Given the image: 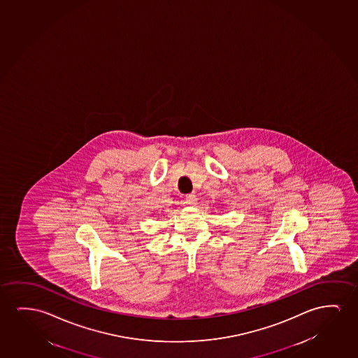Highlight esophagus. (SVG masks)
<instances>
[{
  "label": "esophagus",
  "mask_w": 358,
  "mask_h": 358,
  "mask_svg": "<svg viewBox=\"0 0 358 358\" xmlns=\"http://www.w3.org/2000/svg\"><path fill=\"white\" fill-rule=\"evenodd\" d=\"M196 202L197 197L195 194H189V195H187V197H185V203H187V205L194 206V205H196Z\"/></svg>",
  "instance_id": "1"
}]
</instances>
